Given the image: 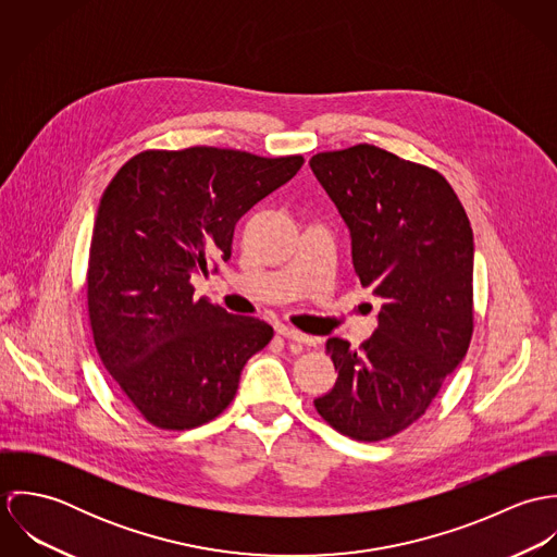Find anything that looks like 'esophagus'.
<instances>
[{"label": "esophagus", "mask_w": 557, "mask_h": 557, "mask_svg": "<svg viewBox=\"0 0 557 557\" xmlns=\"http://www.w3.org/2000/svg\"><path fill=\"white\" fill-rule=\"evenodd\" d=\"M278 334L285 336V338H289V341L309 345V347H311V345H318V338H315V336H309V334H305V332H300V330H296V327H281Z\"/></svg>", "instance_id": "esophagus-1"}]
</instances>
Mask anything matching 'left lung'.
Here are the masks:
<instances>
[{
  "mask_svg": "<svg viewBox=\"0 0 557 557\" xmlns=\"http://www.w3.org/2000/svg\"><path fill=\"white\" fill-rule=\"evenodd\" d=\"M351 236L362 287L382 298L358 349L327 338L338 371L319 416L358 442L413 424L466 358L474 332V234L442 173L360 144L309 160Z\"/></svg>",
  "mask_w": 557,
  "mask_h": 557,
  "instance_id": "obj_1",
  "label": "left lung"
}]
</instances>
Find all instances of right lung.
I'll list each match as a JSON object with an SVG mask.
<instances>
[{
  "label": "right lung",
  "instance_id": "1",
  "mask_svg": "<svg viewBox=\"0 0 557 557\" xmlns=\"http://www.w3.org/2000/svg\"><path fill=\"white\" fill-rule=\"evenodd\" d=\"M302 157L146 150L102 193L87 265V311L104 369L164 431L214 420L272 325L195 300L193 276L232 257L239 219L287 184Z\"/></svg>",
  "mask_w": 557,
  "mask_h": 557
}]
</instances>
